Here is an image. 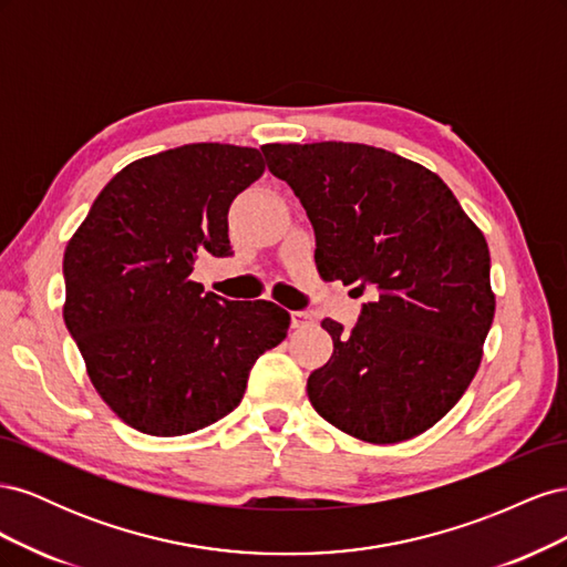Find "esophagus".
<instances>
[{"instance_id": "obj_1", "label": "esophagus", "mask_w": 567, "mask_h": 567, "mask_svg": "<svg viewBox=\"0 0 567 567\" xmlns=\"http://www.w3.org/2000/svg\"><path fill=\"white\" fill-rule=\"evenodd\" d=\"M290 321H293V329H305V326L312 323V315H307V312H290Z\"/></svg>"}]
</instances>
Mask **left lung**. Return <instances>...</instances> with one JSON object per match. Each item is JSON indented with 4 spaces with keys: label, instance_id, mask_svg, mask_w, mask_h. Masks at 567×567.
<instances>
[{
    "label": "left lung",
    "instance_id": "left-lung-1",
    "mask_svg": "<svg viewBox=\"0 0 567 567\" xmlns=\"http://www.w3.org/2000/svg\"><path fill=\"white\" fill-rule=\"evenodd\" d=\"M307 210L323 281L369 290L352 331L307 379L321 419L373 444L433 427L461 400L494 319L483 231L435 173L367 144H267Z\"/></svg>",
    "mask_w": 567,
    "mask_h": 567
}]
</instances>
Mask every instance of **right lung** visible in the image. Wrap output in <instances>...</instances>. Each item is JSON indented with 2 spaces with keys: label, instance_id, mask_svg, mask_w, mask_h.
Returning a JSON list of instances; mask_svg holds the SVG:
<instances>
[{
  "label": "right lung",
  "instance_id": "1",
  "mask_svg": "<svg viewBox=\"0 0 567 567\" xmlns=\"http://www.w3.org/2000/svg\"><path fill=\"white\" fill-rule=\"evenodd\" d=\"M265 173L262 153L186 144L104 186L63 255V321L90 381L140 433L200 431L241 404L255 359L286 338L267 300L203 293L200 255L229 257V205Z\"/></svg>",
  "mask_w": 567,
  "mask_h": 567
}]
</instances>
